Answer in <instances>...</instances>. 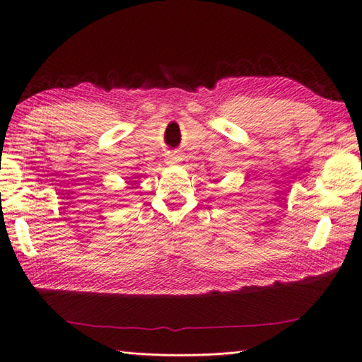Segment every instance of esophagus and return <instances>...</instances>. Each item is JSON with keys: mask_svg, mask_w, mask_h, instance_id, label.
<instances>
[{"mask_svg": "<svg viewBox=\"0 0 362 362\" xmlns=\"http://www.w3.org/2000/svg\"><path fill=\"white\" fill-rule=\"evenodd\" d=\"M167 162H168V164H175V162H176V158L173 156V154H170V156L167 158Z\"/></svg>", "mask_w": 362, "mask_h": 362, "instance_id": "obj_1", "label": "esophagus"}]
</instances>
